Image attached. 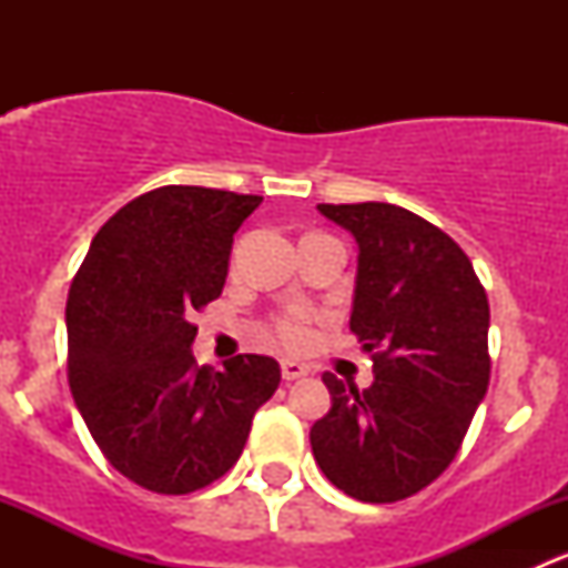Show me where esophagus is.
Here are the masks:
<instances>
[{"instance_id": "1", "label": "esophagus", "mask_w": 568, "mask_h": 568, "mask_svg": "<svg viewBox=\"0 0 568 568\" xmlns=\"http://www.w3.org/2000/svg\"><path fill=\"white\" fill-rule=\"evenodd\" d=\"M280 368H283V379L285 382L302 379V376L311 374V371H307L302 363H296V359H283V363H280Z\"/></svg>"}]
</instances>
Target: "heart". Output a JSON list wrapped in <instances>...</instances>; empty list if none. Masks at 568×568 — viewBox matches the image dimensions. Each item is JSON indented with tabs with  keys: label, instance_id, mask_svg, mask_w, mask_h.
<instances>
[{
	"label": "heart",
	"instance_id": "heart-1",
	"mask_svg": "<svg viewBox=\"0 0 568 568\" xmlns=\"http://www.w3.org/2000/svg\"><path fill=\"white\" fill-rule=\"evenodd\" d=\"M311 321L313 316L307 311H291L277 321V332L283 337L285 346L302 348L311 341Z\"/></svg>",
	"mask_w": 568,
	"mask_h": 568
}]
</instances>
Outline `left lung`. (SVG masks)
<instances>
[{
    "label": "left lung",
    "instance_id": "left-lung-1",
    "mask_svg": "<svg viewBox=\"0 0 568 568\" xmlns=\"http://www.w3.org/2000/svg\"><path fill=\"white\" fill-rule=\"evenodd\" d=\"M318 211L359 247L348 326L374 385L324 374L332 409L313 423V456L354 500H404L448 469L484 400L489 300L464 250L423 216L393 203Z\"/></svg>",
    "mask_w": 568,
    "mask_h": 568
}]
</instances>
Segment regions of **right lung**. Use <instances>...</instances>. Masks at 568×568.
I'll return each instance as SVG.
<instances>
[{
    "label": "right lung",
    "instance_id": "obj_1",
    "mask_svg": "<svg viewBox=\"0 0 568 568\" xmlns=\"http://www.w3.org/2000/svg\"><path fill=\"white\" fill-rule=\"evenodd\" d=\"M257 194L162 186L95 233L68 291V382L106 462L156 495L214 484L242 456L280 365L194 363L192 313L222 294L233 233Z\"/></svg>",
    "mask_w": 568,
    "mask_h": 568
}]
</instances>
